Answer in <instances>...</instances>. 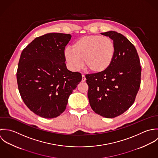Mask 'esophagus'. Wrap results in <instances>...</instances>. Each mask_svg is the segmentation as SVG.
Listing matches in <instances>:
<instances>
[{
	"label": "esophagus",
	"instance_id": "obj_1",
	"mask_svg": "<svg viewBox=\"0 0 158 158\" xmlns=\"http://www.w3.org/2000/svg\"><path fill=\"white\" fill-rule=\"evenodd\" d=\"M86 81V78H85V76H84V75H83L82 74V82H85Z\"/></svg>",
	"mask_w": 158,
	"mask_h": 158
}]
</instances>
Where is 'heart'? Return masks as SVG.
Here are the masks:
<instances>
[{"mask_svg": "<svg viewBox=\"0 0 158 158\" xmlns=\"http://www.w3.org/2000/svg\"><path fill=\"white\" fill-rule=\"evenodd\" d=\"M115 52V44L110 38L90 35L76 40L71 46V51L66 49L64 56L72 69L81 68L84 60V66L87 71L101 74L110 68Z\"/></svg>", "mask_w": 158, "mask_h": 158, "instance_id": "1", "label": "heart"}]
</instances>
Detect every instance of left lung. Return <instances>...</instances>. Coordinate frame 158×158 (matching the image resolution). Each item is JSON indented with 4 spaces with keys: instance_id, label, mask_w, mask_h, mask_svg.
I'll return each mask as SVG.
<instances>
[{
    "instance_id": "obj_1",
    "label": "left lung",
    "mask_w": 158,
    "mask_h": 158,
    "mask_svg": "<svg viewBox=\"0 0 158 158\" xmlns=\"http://www.w3.org/2000/svg\"><path fill=\"white\" fill-rule=\"evenodd\" d=\"M115 43L113 63L105 72L87 74L88 98L95 113L106 118H115L132 105L140 85L141 66L134 46L120 33H101Z\"/></svg>"
}]
</instances>
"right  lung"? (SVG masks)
Segmentation results:
<instances>
[{
  "label": "right lung",
  "mask_w": 158,
  "mask_h": 158,
  "mask_svg": "<svg viewBox=\"0 0 158 158\" xmlns=\"http://www.w3.org/2000/svg\"><path fill=\"white\" fill-rule=\"evenodd\" d=\"M70 34L50 33L34 39L23 49L16 73L21 96L34 114L46 118L64 111L81 74L66 68L64 48Z\"/></svg>",
  "instance_id": "add662e5"
}]
</instances>
